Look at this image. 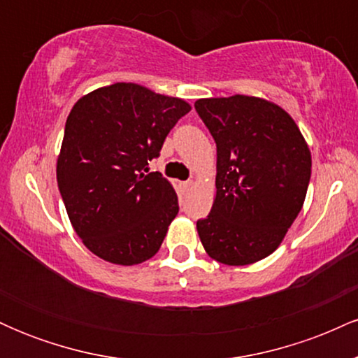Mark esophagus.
<instances>
[{
  "instance_id": "34e87169",
  "label": "esophagus",
  "mask_w": 358,
  "mask_h": 358,
  "mask_svg": "<svg viewBox=\"0 0 358 358\" xmlns=\"http://www.w3.org/2000/svg\"><path fill=\"white\" fill-rule=\"evenodd\" d=\"M192 187H193V180H187V182H183V183H182V188H183V192H188V190H192Z\"/></svg>"
}]
</instances>
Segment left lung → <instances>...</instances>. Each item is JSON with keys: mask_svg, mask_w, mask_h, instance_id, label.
<instances>
[{"mask_svg": "<svg viewBox=\"0 0 358 358\" xmlns=\"http://www.w3.org/2000/svg\"><path fill=\"white\" fill-rule=\"evenodd\" d=\"M217 145L215 200L196 231L212 259L245 266L274 252L301 210L311 155L296 122L259 97L199 99Z\"/></svg>", "mask_w": 358, "mask_h": 358, "instance_id": "8db88e82", "label": "left lung"}]
</instances>
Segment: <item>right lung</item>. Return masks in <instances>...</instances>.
I'll list each match as a JSON object with an SVG mask.
<instances>
[{
  "label": "right lung",
  "instance_id": "add662e5",
  "mask_svg": "<svg viewBox=\"0 0 358 358\" xmlns=\"http://www.w3.org/2000/svg\"><path fill=\"white\" fill-rule=\"evenodd\" d=\"M188 110L182 99L124 82L76 102L57 182L72 227L90 252L121 266L158 252L178 213V196L148 165Z\"/></svg>",
  "mask_w": 358,
  "mask_h": 358
}]
</instances>
